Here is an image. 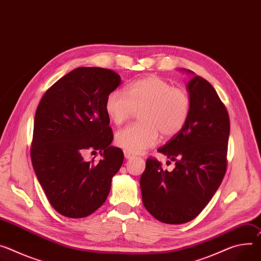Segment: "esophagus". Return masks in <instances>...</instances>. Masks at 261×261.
Here are the masks:
<instances>
[{"label":"esophagus","instance_id":"esophagus-1","mask_svg":"<svg viewBox=\"0 0 261 261\" xmlns=\"http://www.w3.org/2000/svg\"><path fill=\"white\" fill-rule=\"evenodd\" d=\"M124 156H125L126 159H131V158L134 157V154H132V153H130V152L124 150Z\"/></svg>","mask_w":261,"mask_h":261}]
</instances>
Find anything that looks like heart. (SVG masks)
Segmentation results:
<instances>
[{"label": "heart", "mask_w": 261, "mask_h": 261, "mask_svg": "<svg viewBox=\"0 0 261 261\" xmlns=\"http://www.w3.org/2000/svg\"><path fill=\"white\" fill-rule=\"evenodd\" d=\"M191 99L185 89L157 76L140 78L127 87V93L111 91L105 110L115 125H121L140 110V123L127 126L116 133L115 143L130 152L140 153L156 145L159 132L164 137L177 135L185 126Z\"/></svg>", "instance_id": "heart-1"}]
</instances>
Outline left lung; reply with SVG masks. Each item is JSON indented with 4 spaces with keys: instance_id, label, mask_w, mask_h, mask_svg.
<instances>
[{
    "instance_id": "left-lung-1",
    "label": "left lung",
    "mask_w": 261,
    "mask_h": 261,
    "mask_svg": "<svg viewBox=\"0 0 261 261\" xmlns=\"http://www.w3.org/2000/svg\"><path fill=\"white\" fill-rule=\"evenodd\" d=\"M186 84L191 109L183 129L158 149L171 161L172 172L154 158L146 162L140 189L146 209L165 224L194 220L220 187L226 173L229 115L216 89L189 69Z\"/></svg>"
}]
</instances>
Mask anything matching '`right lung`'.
I'll use <instances>...</instances> for the list:
<instances>
[{"instance_id":"obj_1","label":"right lung","mask_w":261,"mask_h":261,"mask_svg":"<svg viewBox=\"0 0 261 261\" xmlns=\"http://www.w3.org/2000/svg\"><path fill=\"white\" fill-rule=\"evenodd\" d=\"M121 83L113 70L78 67L46 90L34 120L31 160L53 208L70 219L90 216L106 201L124 153L111 146L105 110L108 94ZM100 150L96 164L83 155Z\"/></svg>"}]
</instances>
